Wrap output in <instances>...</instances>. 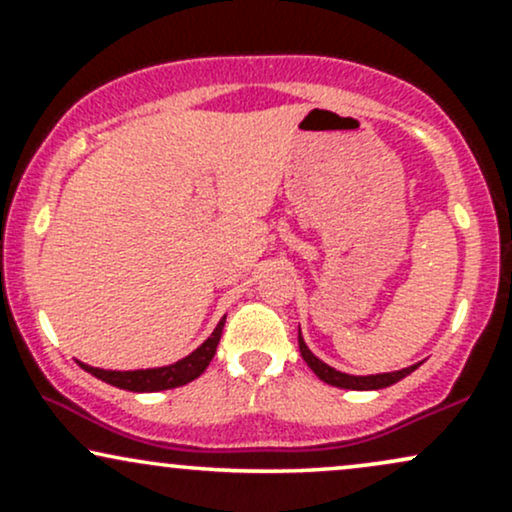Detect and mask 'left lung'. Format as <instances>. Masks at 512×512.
Returning a JSON list of instances; mask_svg holds the SVG:
<instances>
[{"label": "left lung", "instance_id": "1", "mask_svg": "<svg viewBox=\"0 0 512 512\" xmlns=\"http://www.w3.org/2000/svg\"><path fill=\"white\" fill-rule=\"evenodd\" d=\"M298 349H301L303 361L308 363L310 370H313V373L322 380V383L334 385V387H344V390H383V387H390V385L399 383V380L407 378L409 373H414V370L419 368V363H414V366L402 368V370H392V373H375V375L342 373V370L327 366L325 361H320V358H317L313 351L308 349V344H305L303 337H301V330H298Z\"/></svg>", "mask_w": 512, "mask_h": 512}]
</instances>
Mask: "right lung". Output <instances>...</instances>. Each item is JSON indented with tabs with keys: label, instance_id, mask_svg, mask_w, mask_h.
Returning <instances> with one entry per match:
<instances>
[{
	"label": "right lung",
	"instance_id": "obj_1",
	"mask_svg": "<svg viewBox=\"0 0 512 512\" xmlns=\"http://www.w3.org/2000/svg\"><path fill=\"white\" fill-rule=\"evenodd\" d=\"M223 322H226V317H223L219 325H216V330L211 332V337L207 339V342H204L202 346H197L190 356L170 363V366L146 368V370L144 368L142 370H103V368L86 366V363H81V361H76V363H79L86 373L96 375L98 380L120 387V390H129V392L173 390V387L192 383V380L199 378V375L207 370L211 358H214V354H216V346H219Z\"/></svg>",
	"mask_w": 512,
	"mask_h": 512
}]
</instances>
